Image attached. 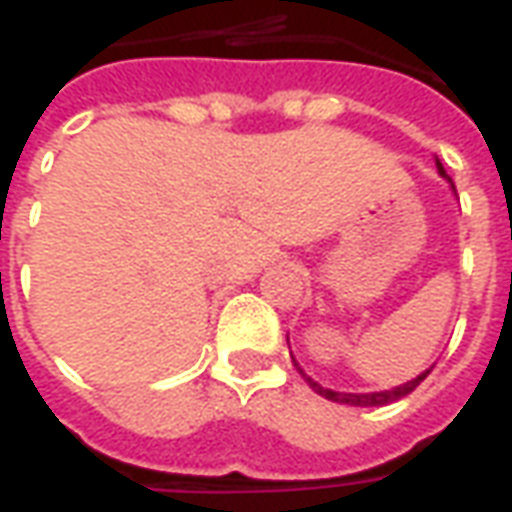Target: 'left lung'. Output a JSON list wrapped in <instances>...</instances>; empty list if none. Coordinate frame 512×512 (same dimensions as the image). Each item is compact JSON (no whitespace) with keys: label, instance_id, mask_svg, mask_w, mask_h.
I'll list each match as a JSON object with an SVG mask.
<instances>
[{"label":"left lung","instance_id":"8db88e82","mask_svg":"<svg viewBox=\"0 0 512 512\" xmlns=\"http://www.w3.org/2000/svg\"><path fill=\"white\" fill-rule=\"evenodd\" d=\"M436 167H439L441 178H447L452 183V178L444 172V167H441V161H436ZM293 365H296V359H293ZM296 370H299L301 376H304V370H301L299 365H296ZM430 370H425L422 376H417L414 381H408V384H400L395 386V389H386V392H367V395H356V392H334V389H326V386H321L318 381H312L310 376H304V381L318 392V395H323L326 400H334V403H345V406H386V403H395V400H400V397H406L408 392H414L425 378H428Z\"/></svg>","mask_w":512,"mask_h":512}]
</instances>
